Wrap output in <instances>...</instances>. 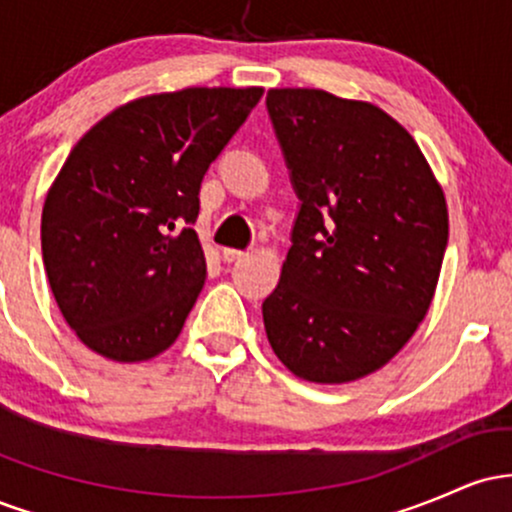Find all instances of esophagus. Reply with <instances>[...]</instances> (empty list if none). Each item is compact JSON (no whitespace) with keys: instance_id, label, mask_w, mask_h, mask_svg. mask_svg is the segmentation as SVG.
<instances>
[{"instance_id":"34e87169","label":"esophagus","mask_w":512,"mask_h":512,"mask_svg":"<svg viewBox=\"0 0 512 512\" xmlns=\"http://www.w3.org/2000/svg\"><path fill=\"white\" fill-rule=\"evenodd\" d=\"M248 255V252L245 250H233V248H223V262L226 264H233V262H238V260H243V257Z\"/></svg>"}]
</instances>
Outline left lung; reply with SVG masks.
Segmentation results:
<instances>
[{"label": "left lung", "instance_id": "obj_1", "mask_svg": "<svg viewBox=\"0 0 512 512\" xmlns=\"http://www.w3.org/2000/svg\"><path fill=\"white\" fill-rule=\"evenodd\" d=\"M267 113L301 207L264 330L293 375L351 383L383 368L428 313L448 248L443 190L375 105L272 88Z\"/></svg>", "mask_w": 512, "mask_h": 512}]
</instances>
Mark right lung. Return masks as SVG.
I'll use <instances>...</instances> for the list:
<instances>
[{
  "label": "right lung",
  "instance_id": "obj_1",
  "mask_svg": "<svg viewBox=\"0 0 512 512\" xmlns=\"http://www.w3.org/2000/svg\"><path fill=\"white\" fill-rule=\"evenodd\" d=\"M262 88H182L117 108L52 182L40 240L50 289L88 349L146 361L178 339L207 276L199 187Z\"/></svg>",
  "mask_w": 512,
  "mask_h": 512
}]
</instances>
